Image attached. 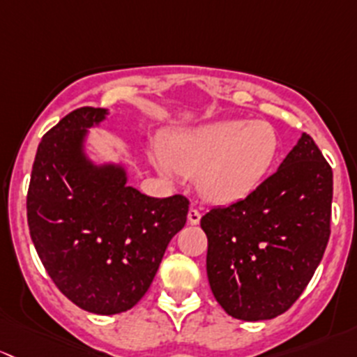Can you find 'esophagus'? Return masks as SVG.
I'll list each match as a JSON object with an SVG mask.
<instances>
[{
    "label": "esophagus",
    "mask_w": 357,
    "mask_h": 357,
    "mask_svg": "<svg viewBox=\"0 0 357 357\" xmlns=\"http://www.w3.org/2000/svg\"><path fill=\"white\" fill-rule=\"evenodd\" d=\"M187 218H189L190 225H197L201 220V211L196 208V206H192V208L189 209V216H187Z\"/></svg>",
    "instance_id": "obj_1"
}]
</instances>
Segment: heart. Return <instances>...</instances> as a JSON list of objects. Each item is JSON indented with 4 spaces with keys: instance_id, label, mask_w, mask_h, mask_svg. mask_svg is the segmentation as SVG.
Listing matches in <instances>:
<instances>
[{
    "instance_id": "b5f03b06",
    "label": "heart",
    "mask_w": 357,
    "mask_h": 357,
    "mask_svg": "<svg viewBox=\"0 0 357 357\" xmlns=\"http://www.w3.org/2000/svg\"><path fill=\"white\" fill-rule=\"evenodd\" d=\"M280 151L268 122L232 119L175 132L163 146L161 170L199 175L201 192L215 203H235L258 189Z\"/></svg>"
}]
</instances>
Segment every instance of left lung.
<instances>
[{"label": "left lung", "instance_id": "8db88e82", "mask_svg": "<svg viewBox=\"0 0 357 357\" xmlns=\"http://www.w3.org/2000/svg\"><path fill=\"white\" fill-rule=\"evenodd\" d=\"M332 197V167L303 134L258 189L206 211V271L227 313L244 321L271 319L299 299L328 244Z\"/></svg>", "mask_w": 357, "mask_h": 357}]
</instances>
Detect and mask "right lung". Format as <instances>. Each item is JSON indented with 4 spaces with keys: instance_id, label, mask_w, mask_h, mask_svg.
<instances>
[{
    "instance_id": "right-lung-1",
    "label": "right lung",
    "mask_w": 357,
    "mask_h": 357,
    "mask_svg": "<svg viewBox=\"0 0 357 357\" xmlns=\"http://www.w3.org/2000/svg\"><path fill=\"white\" fill-rule=\"evenodd\" d=\"M105 108L73 109L43 135L27 192V223L47 275L82 310L116 314L151 285L189 199L149 197L119 167L94 168L80 153L86 127Z\"/></svg>"
}]
</instances>
